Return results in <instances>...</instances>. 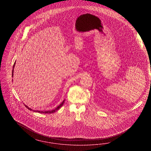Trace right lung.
Returning <instances> with one entry per match:
<instances>
[{
  "instance_id": "right-lung-1",
  "label": "right lung",
  "mask_w": 151,
  "mask_h": 151,
  "mask_svg": "<svg viewBox=\"0 0 151 151\" xmlns=\"http://www.w3.org/2000/svg\"><path fill=\"white\" fill-rule=\"evenodd\" d=\"M15 62L14 63V65H13V70H12V77L13 76V72H14V66H15ZM64 102H65V100L63 101L62 102H61V104L60 105L58 106L56 109H55L54 110H51V111H36V110H32V109H30V108H29V107H28L27 106L25 105V106L27 108V109H29V110H31V111H34V112H39V113H41V114H52V113H54V112H55L56 111H57V110H59L60 108L63 105V104H64Z\"/></svg>"
}]
</instances>
